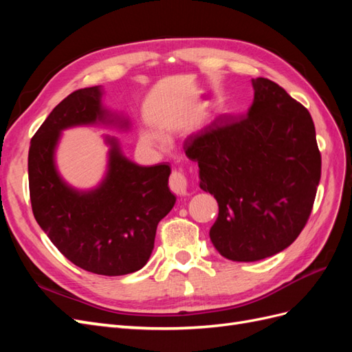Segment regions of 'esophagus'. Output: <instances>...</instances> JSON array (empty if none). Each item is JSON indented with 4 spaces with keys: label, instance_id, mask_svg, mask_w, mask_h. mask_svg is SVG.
<instances>
[{
    "label": "esophagus",
    "instance_id": "obj_1",
    "mask_svg": "<svg viewBox=\"0 0 352 352\" xmlns=\"http://www.w3.org/2000/svg\"><path fill=\"white\" fill-rule=\"evenodd\" d=\"M168 186L172 189V192L176 195L184 197L188 192V179L182 172H172L168 179Z\"/></svg>",
    "mask_w": 352,
    "mask_h": 352
}]
</instances>
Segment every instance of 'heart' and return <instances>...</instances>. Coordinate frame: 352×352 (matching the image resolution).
Instances as JSON below:
<instances>
[{
  "mask_svg": "<svg viewBox=\"0 0 352 352\" xmlns=\"http://www.w3.org/2000/svg\"><path fill=\"white\" fill-rule=\"evenodd\" d=\"M148 138H150V140H151V136H148Z\"/></svg>",
  "mask_w": 352,
  "mask_h": 352,
  "instance_id": "b5f03b06",
  "label": "heart"
}]
</instances>
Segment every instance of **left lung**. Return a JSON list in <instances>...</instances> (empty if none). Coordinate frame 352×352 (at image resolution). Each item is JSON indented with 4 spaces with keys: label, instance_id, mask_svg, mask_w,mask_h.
Wrapping results in <instances>:
<instances>
[{
    "label": "left lung",
    "instance_id": "8db88e82",
    "mask_svg": "<svg viewBox=\"0 0 352 352\" xmlns=\"http://www.w3.org/2000/svg\"><path fill=\"white\" fill-rule=\"evenodd\" d=\"M247 116H221L185 141L199 188L214 195L210 238L223 257L257 261L283 251L311 214L322 155L311 114L270 79H252Z\"/></svg>",
    "mask_w": 352,
    "mask_h": 352
}]
</instances>
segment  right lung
<instances>
[{
	"label": "right lung",
	"mask_w": 352,
	"mask_h": 352,
	"mask_svg": "<svg viewBox=\"0 0 352 352\" xmlns=\"http://www.w3.org/2000/svg\"><path fill=\"white\" fill-rule=\"evenodd\" d=\"M98 87L72 92L50 113L30 141V204L38 225L67 260L104 276L142 269L154 248L157 225L173 208L170 167L138 166L116 142L107 177L91 192H78L60 179L54 150L60 132L105 117Z\"/></svg>",
	"instance_id": "1"
}]
</instances>
